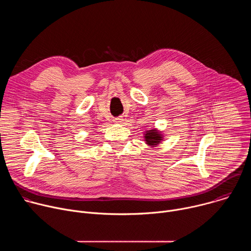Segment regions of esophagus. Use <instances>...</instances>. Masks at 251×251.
<instances>
[{"label": "esophagus", "instance_id": "obj_1", "mask_svg": "<svg viewBox=\"0 0 251 251\" xmlns=\"http://www.w3.org/2000/svg\"><path fill=\"white\" fill-rule=\"evenodd\" d=\"M114 122L117 123V124H120V123L123 122V118L122 117H117V118L114 119Z\"/></svg>", "mask_w": 251, "mask_h": 251}]
</instances>
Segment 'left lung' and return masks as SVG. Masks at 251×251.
Wrapping results in <instances>:
<instances>
[{
  "instance_id": "8db88e82",
  "label": "left lung",
  "mask_w": 251,
  "mask_h": 251,
  "mask_svg": "<svg viewBox=\"0 0 251 251\" xmlns=\"http://www.w3.org/2000/svg\"><path fill=\"white\" fill-rule=\"evenodd\" d=\"M162 135L158 133L156 129L149 130L145 134V141L148 145L150 146H156L162 141Z\"/></svg>"
}]
</instances>
